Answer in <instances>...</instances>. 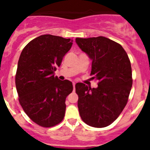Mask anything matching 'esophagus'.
<instances>
[{"instance_id":"obj_1","label":"esophagus","mask_w":150,"mask_h":150,"mask_svg":"<svg viewBox=\"0 0 150 150\" xmlns=\"http://www.w3.org/2000/svg\"><path fill=\"white\" fill-rule=\"evenodd\" d=\"M75 84H76V83H73V86H74V90H75Z\"/></svg>"}]
</instances>
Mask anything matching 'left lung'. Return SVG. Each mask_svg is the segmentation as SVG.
<instances>
[{
	"instance_id": "left-lung-1",
	"label": "left lung",
	"mask_w": 150,
	"mask_h": 150,
	"mask_svg": "<svg viewBox=\"0 0 150 150\" xmlns=\"http://www.w3.org/2000/svg\"><path fill=\"white\" fill-rule=\"evenodd\" d=\"M76 43L92 61L91 78L98 81L97 88L75 86L79 115L90 126L107 127L128 102L133 82L131 62L121 45L104 37L76 38Z\"/></svg>"
}]
</instances>
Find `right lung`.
Masks as SVG:
<instances>
[{
    "label": "right lung",
    "mask_w": 150,
    "mask_h": 150,
    "mask_svg": "<svg viewBox=\"0 0 150 150\" xmlns=\"http://www.w3.org/2000/svg\"><path fill=\"white\" fill-rule=\"evenodd\" d=\"M73 40L44 34L30 41L18 62L16 86L18 101L30 120L50 128L59 124L65 113V100L73 91L71 81L55 76Z\"/></svg>",
    "instance_id": "obj_1"
}]
</instances>
